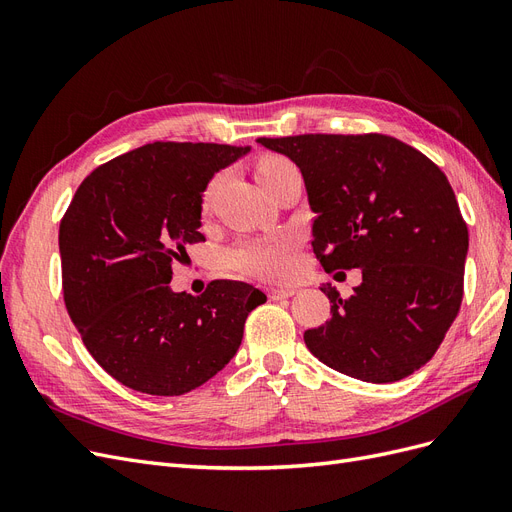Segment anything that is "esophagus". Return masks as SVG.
<instances>
[{"label": "esophagus", "mask_w": 512, "mask_h": 512, "mask_svg": "<svg viewBox=\"0 0 512 512\" xmlns=\"http://www.w3.org/2000/svg\"><path fill=\"white\" fill-rule=\"evenodd\" d=\"M294 292H297L294 288H271V290H269V297H271L273 301H280V299H290Z\"/></svg>", "instance_id": "obj_1"}]
</instances>
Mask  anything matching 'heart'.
Masks as SVG:
<instances>
[{
  "label": "heart",
  "instance_id": "b5f03b06",
  "mask_svg": "<svg viewBox=\"0 0 512 512\" xmlns=\"http://www.w3.org/2000/svg\"><path fill=\"white\" fill-rule=\"evenodd\" d=\"M294 170L297 168L292 166L290 160L282 156H267L258 162L256 177L262 188L269 190L277 179H282L288 173H294ZM222 181H224V175H218L207 185V190L203 194L205 207H211ZM294 247H297V239L292 235H286V232L284 235H275L267 239L245 241L237 247L235 252H232V262H235V267L241 269L243 273L267 277V280H282V277L290 275L294 267Z\"/></svg>",
  "mask_w": 512,
  "mask_h": 512
}]
</instances>
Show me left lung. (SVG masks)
Here are the masks:
<instances>
[{
    "label": "left lung",
    "mask_w": 512,
    "mask_h": 512,
    "mask_svg": "<svg viewBox=\"0 0 512 512\" xmlns=\"http://www.w3.org/2000/svg\"><path fill=\"white\" fill-rule=\"evenodd\" d=\"M299 166L316 213L322 269H361L348 299L331 284V320L305 331L314 356L365 382L423 367L459 314L468 226L446 175L421 151L384 134L258 138Z\"/></svg>",
    "instance_id": "left-lung-1"
}]
</instances>
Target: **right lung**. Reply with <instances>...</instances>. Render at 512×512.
<instances>
[{
    "label": "right lung",
    "mask_w": 512,
    "mask_h": 512,
    "mask_svg": "<svg viewBox=\"0 0 512 512\" xmlns=\"http://www.w3.org/2000/svg\"><path fill=\"white\" fill-rule=\"evenodd\" d=\"M250 151L149 143L98 166L59 224L66 309L98 365L128 389L175 397L237 354L265 292L213 280L200 297L170 290L173 262L200 235L203 192Z\"/></svg>",
    "instance_id": "right-lung-1"
}]
</instances>
